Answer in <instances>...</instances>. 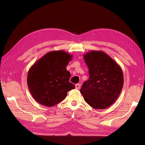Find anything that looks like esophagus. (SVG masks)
I'll return each mask as SVG.
<instances>
[{
	"label": "esophagus",
	"mask_w": 145,
	"mask_h": 145,
	"mask_svg": "<svg viewBox=\"0 0 145 145\" xmlns=\"http://www.w3.org/2000/svg\"><path fill=\"white\" fill-rule=\"evenodd\" d=\"M75 88H76V89H79L80 88V84H76L75 85Z\"/></svg>",
	"instance_id": "esophagus-1"
}]
</instances>
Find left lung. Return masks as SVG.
Wrapping results in <instances>:
<instances>
[{"mask_svg": "<svg viewBox=\"0 0 145 145\" xmlns=\"http://www.w3.org/2000/svg\"><path fill=\"white\" fill-rule=\"evenodd\" d=\"M83 57L89 68V78L83 83L80 92L93 108H107L116 101L122 89V70L102 51L91 50Z\"/></svg>", "mask_w": 145, "mask_h": 145, "instance_id": "left-lung-1", "label": "left lung"}]
</instances>
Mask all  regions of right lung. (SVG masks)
<instances>
[{
  "instance_id": "right-lung-1",
  "label": "right lung",
  "mask_w": 145,
  "mask_h": 145,
  "mask_svg": "<svg viewBox=\"0 0 145 145\" xmlns=\"http://www.w3.org/2000/svg\"><path fill=\"white\" fill-rule=\"evenodd\" d=\"M72 55L63 50L51 51L29 69L27 83L30 93L40 104L52 107L62 102L69 91L75 88L69 82L66 66Z\"/></svg>"
}]
</instances>
